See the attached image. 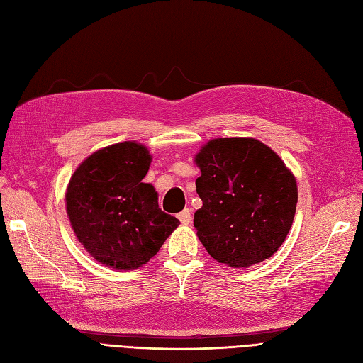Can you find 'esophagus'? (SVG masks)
<instances>
[{"label":"esophagus","instance_id":"34e87169","mask_svg":"<svg viewBox=\"0 0 363 363\" xmlns=\"http://www.w3.org/2000/svg\"><path fill=\"white\" fill-rule=\"evenodd\" d=\"M179 219L182 221V224L188 225V224L192 221V213H191L189 208H184L183 212H180V213H179Z\"/></svg>","mask_w":363,"mask_h":363}]
</instances>
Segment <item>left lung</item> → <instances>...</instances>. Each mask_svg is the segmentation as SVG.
<instances>
[{
  "instance_id": "left-lung-1",
  "label": "left lung",
  "mask_w": 363,
  "mask_h": 363,
  "mask_svg": "<svg viewBox=\"0 0 363 363\" xmlns=\"http://www.w3.org/2000/svg\"><path fill=\"white\" fill-rule=\"evenodd\" d=\"M195 163L203 207L194 225L208 255L230 268L271 257L289 233L298 201L284 162L257 139L218 138L201 147Z\"/></svg>"
}]
</instances>
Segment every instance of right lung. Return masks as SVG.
<instances>
[{
	"mask_svg": "<svg viewBox=\"0 0 363 363\" xmlns=\"http://www.w3.org/2000/svg\"><path fill=\"white\" fill-rule=\"evenodd\" d=\"M151 155L138 142H119L84 159L69 180L67 213L89 255L115 269H136L157 255L179 227L162 212L155 186L144 183Z\"/></svg>",
	"mask_w": 363,
	"mask_h": 363,
	"instance_id": "add662e5",
	"label": "right lung"
}]
</instances>
